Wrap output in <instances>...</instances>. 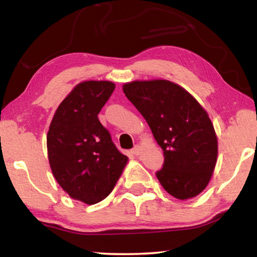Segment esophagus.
Here are the masks:
<instances>
[{
    "mask_svg": "<svg viewBox=\"0 0 257 257\" xmlns=\"http://www.w3.org/2000/svg\"><path fill=\"white\" fill-rule=\"evenodd\" d=\"M132 153L134 154V155H136V156L141 155V153H142V147H141V146H138V145H136V146H135V147L132 149Z\"/></svg>",
    "mask_w": 257,
    "mask_h": 257,
    "instance_id": "34e87169",
    "label": "esophagus"
}]
</instances>
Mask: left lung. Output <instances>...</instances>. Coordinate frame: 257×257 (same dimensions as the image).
Returning a JSON list of instances; mask_svg holds the SVG:
<instances>
[{"label": "left lung", "instance_id": "8db88e82", "mask_svg": "<svg viewBox=\"0 0 257 257\" xmlns=\"http://www.w3.org/2000/svg\"><path fill=\"white\" fill-rule=\"evenodd\" d=\"M122 88L164 153V164L156 172L163 188L180 200L197 197L211 179L218 155L217 136L206 110L170 81H135Z\"/></svg>", "mask_w": 257, "mask_h": 257}]
</instances>
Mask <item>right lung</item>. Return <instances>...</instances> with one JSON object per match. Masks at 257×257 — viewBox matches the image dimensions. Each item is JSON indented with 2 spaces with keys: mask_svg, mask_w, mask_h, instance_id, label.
I'll use <instances>...</instances> for the list:
<instances>
[{
  "mask_svg": "<svg viewBox=\"0 0 257 257\" xmlns=\"http://www.w3.org/2000/svg\"><path fill=\"white\" fill-rule=\"evenodd\" d=\"M114 87L109 81L77 84L56 110L47 134L56 181L69 197L86 204L108 197L128 162L97 118Z\"/></svg>",
  "mask_w": 257,
  "mask_h": 257,
  "instance_id": "add662e5",
  "label": "right lung"
}]
</instances>
